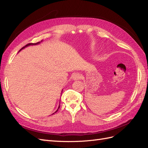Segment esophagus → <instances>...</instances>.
Returning a JSON list of instances; mask_svg holds the SVG:
<instances>
[{
  "label": "esophagus",
  "instance_id": "esophagus-1",
  "mask_svg": "<svg viewBox=\"0 0 148 148\" xmlns=\"http://www.w3.org/2000/svg\"><path fill=\"white\" fill-rule=\"evenodd\" d=\"M72 79L73 80H78L81 79V75L78 73H75L72 76Z\"/></svg>",
  "mask_w": 148,
  "mask_h": 148
}]
</instances>
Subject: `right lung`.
Segmentation results:
<instances>
[{
  "instance_id": "right-lung-1",
  "label": "right lung",
  "mask_w": 148,
  "mask_h": 148,
  "mask_svg": "<svg viewBox=\"0 0 148 148\" xmlns=\"http://www.w3.org/2000/svg\"><path fill=\"white\" fill-rule=\"evenodd\" d=\"M42 41H41V42H37V43H29V44H26V45L25 46H24V47H22L21 49H20V50L19 51V52L20 51H21V50H22V49H25V47H28V46H34V45H37V44H40V43H41V42H42ZM60 103H59V107H58V109H57V110L54 113H56V112H57L58 111V110H59V109L60 108ZM54 113H53V114H54Z\"/></svg>"
}]
</instances>
